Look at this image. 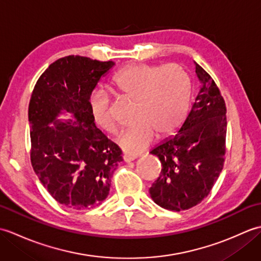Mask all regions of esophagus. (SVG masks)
Returning a JSON list of instances; mask_svg holds the SVG:
<instances>
[{
	"instance_id": "obj_1",
	"label": "esophagus",
	"mask_w": 261,
	"mask_h": 261,
	"mask_svg": "<svg viewBox=\"0 0 261 261\" xmlns=\"http://www.w3.org/2000/svg\"><path fill=\"white\" fill-rule=\"evenodd\" d=\"M135 159H136V157H134V156H127V154H124V156H123V160H124V163H126V164L134 162Z\"/></svg>"
}]
</instances>
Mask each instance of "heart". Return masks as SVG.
Listing matches in <instances>:
<instances>
[{"label":"heart","instance_id":"heart-1","mask_svg":"<svg viewBox=\"0 0 261 261\" xmlns=\"http://www.w3.org/2000/svg\"><path fill=\"white\" fill-rule=\"evenodd\" d=\"M113 91L136 99L134 124L116 138L118 146L127 154L140 153L157 139L173 135L181 123L190 104L192 82L179 64L127 65L112 79ZM108 94L94 92L90 110L95 123L105 132L116 129Z\"/></svg>","mask_w":261,"mask_h":261}]
</instances>
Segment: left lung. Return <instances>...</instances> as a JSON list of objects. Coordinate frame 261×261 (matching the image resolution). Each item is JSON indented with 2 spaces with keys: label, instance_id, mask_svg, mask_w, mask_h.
Wrapping results in <instances>:
<instances>
[{
  "label": "left lung",
  "instance_id": "left-lung-1",
  "mask_svg": "<svg viewBox=\"0 0 261 261\" xmlns=\"http://www.w3.org/2000/svg\"><path fill=\"white\" fill-rule=\"evenodd\" d=\"M201 88L179 131L151 154L163 168L149 193L153 202L179 212L201 203L223 169L226 151V107L219 87L197 63Z\"/></svg>",
  "mask_w": 261,
  "mask_h": 261
}]
</instances>
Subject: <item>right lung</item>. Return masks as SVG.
<instances>
[{"label":"right lung","mask_w":261,"mask_h":261,"mask_svg":"<svg viewBox=\"0 0 261 261\" xmlns=\"http://www.w3.org/2000/svg\"><path fill=\"white\" fill-rule=\"evenodd\" d=\"M113 66L111 60L74 55L59 58L39 77L31 94V165L50 195L70 208L101 204L122 162L121 149L95 126L90 110L94 87ZM62 109L73 113L75 121L56 120Z\"/></svg>","instance_id":"right-lung-1"}]
</instances>
